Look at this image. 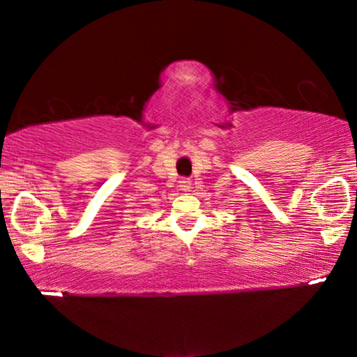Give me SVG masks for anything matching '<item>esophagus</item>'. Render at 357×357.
<instances>
[{
  "label": "esophagus",
  "instance_id": "34e87169",
  "mask_svg": "<svg viewBox=\"0 0 357 357\" xmlns=\"http://www.w3.org/2000/svg\"><path fill=\"white\" fill-rule=\"evenodd\" d=\"M179 187H181V190L189 192V190H190V181H189V179H183V181H179Z\"/></svg>",
  "mask_w": 357,
  "mask_h": 357
}]
</instances>
